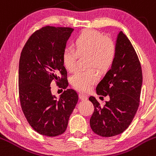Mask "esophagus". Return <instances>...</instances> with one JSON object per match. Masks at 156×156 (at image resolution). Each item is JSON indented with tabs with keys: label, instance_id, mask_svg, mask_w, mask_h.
Listing matches in <instances>:
<instances>
[{
	"label": "esophagus",
	"instance_id": "esophagus-1",
	"mask_svg": "<svg viewBox=\"0 0 156 156\" xmlns=\"http://www.w3.org/2000/svg\"><path fill=\"white\" fill-rule=\"evenodd\" d=\"M79 98L81 100H87V96L86 94H83V93H80Z\"/></svg>",
	"mask_w": 156,
	"mask_h": 156
}]
</instances>
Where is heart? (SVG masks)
Returning <instances> with one entry per match:
<instances>
[{
  "label": "heart",
  "instance_id": "b5f03b06",
  "mask_svg": "<svg viewBox=\"0 0 156 156\" xmlns=\"http://www.w3.org/2000/svg\"><path fill=\"white\" fill-rule=\"evenodd\" d=\"M75 49L66 48L62 53V62L68 71L74 72L77 68L78 55H89L88 65L101 71L111 66L117 55L116 44L111 39L94 30H83L74 39ZM99 78L96 69L77 72L71 78V83L81 91H89Z\"/></svg>",
  "mask_w": 156,
  "mask_h": 156
}]
</instances>
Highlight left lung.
<instances>
[{"label": "left lung", "mask_w": 156, "mask_h": 156, "mask_svg": "<svg viewBox=\"0 0 156 156\" xmlns=\"http://www.w3.org/2000/svg\"><path fill=\"white\" fill-rule=\"evenodd\" d=\"M117 55L111 68L96 87L99 96H109L104 106L93 96L94 106L90 124L94 133L101 137L121 134L129 127L140 103L143 76L141 66L134 47L122 32L116 40Z\"/></svg>", "instance_id": "1"}]
</instances>
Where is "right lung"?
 <instances>
[{"instance_id":"add662e5","label":"right lung","mask_w":156,"mask_h":156,"mask_svg":"<svg viewBox=\"0 0 156 156\" xmlns=\"http://www.w3.org/2000/svg\"><path fill=\"white\" fill-rule=\"evenodd\" d=\"M74 29L45 26L35 31L21 53L19 66V93L24 117L39 134L48 137L62 134L78 100L73 89L60 98L52 95L51 83L56 81L68 87L67 72L62 53Z\"/></svg>"}]
</instances>
